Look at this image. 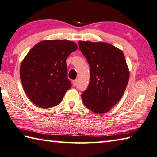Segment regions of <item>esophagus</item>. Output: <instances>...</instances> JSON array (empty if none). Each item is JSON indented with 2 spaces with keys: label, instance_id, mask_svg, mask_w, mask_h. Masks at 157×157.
Here are the masks:
<instances>
[{
  "label": "esophagus",
  "instance_id": "34e87169",
  "mask_svg": "<svg viewBox=\"0 0 157 157\" xmlns=\"http://www.w3.org/2000/svg\"><path fill=\"white\" fill-rule=\"evenodd\" d=\"M77 82H78V80H77V79H74V80H73V85L74 86H76V84H77Z\"/></svg>",
  "mask_w": 157,
  "mask_h": 157
}]
</instances>
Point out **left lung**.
<instances>
[{"instance_id": "8db88e82", "label": "left lung", "mask_w": 157, "mask_h": 157, "mask_svg": "<svg viewBox=\"0 0 157 157\" xmlns=\"http://www.w3.org/2000/svg\"><path fill=\"white\" fill-rule=\"evenodd\" d=\"M90 67V81L81 95L84 105L95 113H106L118 102L129 81L123 52L111 44L79 41Z\"/></svg>"}]
</instances>
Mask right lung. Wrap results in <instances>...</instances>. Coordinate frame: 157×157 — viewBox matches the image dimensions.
<instances>
[{
	"mask_svg": "<svg viewBox=\"0 0 157 157\" xmlns=\"http://www.w3.org/2000/svg\"><path fill=\"white\" fill-rule=\"evenodd\" d=\"M78 49L73 41L47 40L36 44L20 68L23 88L34 105L41 108L57 106L71 87L66 60Z\"/></svg>",
	"mask_w": 157,
	"mask_h": 157,
	"instance_id": "right-lung-1",
	"label": "right lung"
}]
</instances>
